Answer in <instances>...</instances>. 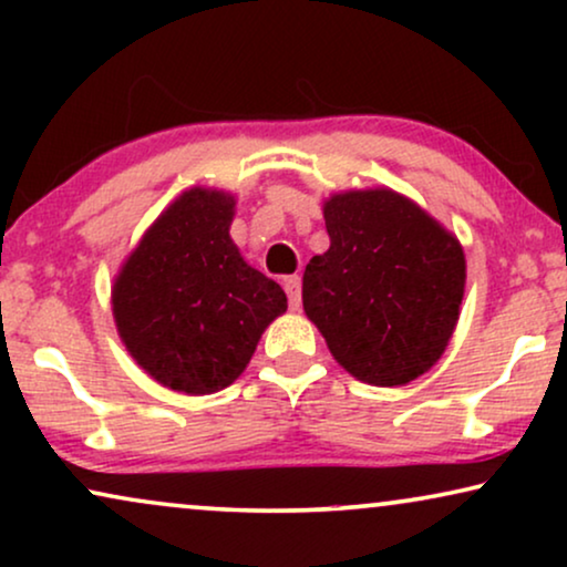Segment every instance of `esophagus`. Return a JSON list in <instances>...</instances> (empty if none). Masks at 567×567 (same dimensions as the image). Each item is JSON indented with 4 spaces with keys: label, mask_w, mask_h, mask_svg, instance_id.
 Wrapping results in <instances>:
<instances>
[{
    "label": "esophagus",
    "mask_w": 567,
    "mask_h": 567,
    "mask_svg": "<svg viewBox=\"0 0 567 567\" xmlns=\"http://www.w3.org/2000/svg\"><path fill=\"white\" fill-rule=\"evenodd\" d=\"M284 289L289 293V307L297 312L301 307V278L299 276H286L284 278Z\"/></svg>",
    "instance_id": "obj_1"
}]
</instances>
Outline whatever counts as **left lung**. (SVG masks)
Returning <instances> with one entry per match:
<instances>
[{
  "instance_id": "8db88e82",
  "label": "left lung",
  "mask_w": 567,
  "mask_h": 567,
  "mask_svg": "<svg viewBox=\"0 0 567 567\" xmlns=\"http://www.w3.org/2000/svg\"><path fill=\"white\" fill-rule=\"evenodd\" d=\"M322 214L330 247L307 262L305 315L359 382L410 384L444 355L460 322L462 243L384 185L332 193Z\"/></svg>"
}]
</instances>
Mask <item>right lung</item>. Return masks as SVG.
<instances>
[{
  "instance_id": "add662e5",
  "label": "right lung",
  "mask_w": 567,
  "mask_h": 567,
  "mask_svg": "<svg viewBox=\"0 0 567 567\" xmlns=\"http://www.w3.org/2000/svg\"><path fill=\"white\" fill-rule=\"evenodd\" d=\"M235 193H181L115 276V330L154 382L214 394L250 363L260 336L286 312V293L243 258L229 237Z\"/></svg>"
}]
</instances>
